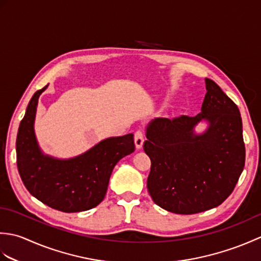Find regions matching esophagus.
<instances>
[{"label": "esophagus", "instance_id": "34e87169", "mask_svg": "<svg viewBox=\"0 0 261 261\" xmlns=\"http://www.w3.org/2000/svg\"><path fill=\"white\" fill-rule=\"evenodd\" d=\"M143 142H145V137H143V132L141 130L137 131L135 134V143L137 149H141L143 146Z\"/></svg>", "mask_w": 261, "mask_h": 261}]
</instances>
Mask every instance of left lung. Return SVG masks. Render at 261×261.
I'll use <instances>...</instances> for the list:
<instances>
[{"instance_id":"left-lung-1","label":"left lung","mask_w":261,"mask_h":261,"mask_svg":"<svg viewBox=\"0 0 261 261\" xmlns=\"http://www.w3.org/2000/svg\"><path fill=\"white\" fill-rule=\"evenodd\" d=\"M201 113L157 118L147 126L143 149L151 160L147 187L158 206L176 214H195L222 204L245 167L242 120L236 103L212 80ZM206 121L197 134L195 126Z\"/></svg>"}]
</instances>
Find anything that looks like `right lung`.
Returning <instances> with one entry per match:
<instances>
[{"label": "right lung", "mask_w": 261, "mask_h": 261, "mask_svg": "<svg viewBox=\"0 0 261 261\" xmlns=\"http://www.w3.org/2000/svg\"><path fill=\"white\" fill-rule=\"evenodd\" d=\"M47 86L33 94L19 126V174L31 195L48 206L66 213L91 210L103 201L114 166L135 151L134 135L108 138L74 158L45 154L38 145L35 120L39 96Z\"/></svg>", "instance_id": "obj_1"}]
</instances>
